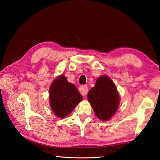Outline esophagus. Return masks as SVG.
Segmentation results:
<instances>
[{
    "mask_svg": "<svg viewBox=\"0 0 160 160\" xmlns=\"http://www.w3.org/2000/svg\"><path fill=\"white\" fill-rule=\"evenodd\" d=\"M79 90L81 94L85 96V95H86L88 93V88L86 85H81V86L79 88Z\"/></svg>",
    "mask_w": 160,
    "mask_h": 160,
    "instance_id": "1",
    "label": "esophagus"
}]
</instances>
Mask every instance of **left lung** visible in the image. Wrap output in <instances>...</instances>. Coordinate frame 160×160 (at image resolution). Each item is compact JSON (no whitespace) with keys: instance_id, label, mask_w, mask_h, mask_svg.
Listing matches in <instances>:
<instances>
[{"instance_id":"left-lung-1","label":"left lung","mask_w":160,"mask_h":160,"mask_svg":"<svg viewBox=\"0 0 160 160\" xmlns=\"http://www.w3.org/2000/svg\"><path fill=\"white\" fill-rule=\"evenodd\" d=\"M88 99L95 115L104 121L114 114L120 101L115 84L107 76L98 78L95 86L88 92Z\"/></svg>"}]
</instances>
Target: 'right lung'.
I'll return each instance as SVG.
<instances>
[{
  "label": "right lung",
  "mask_w": 160,
  "mask_h": 160,
  "mask_svg": "<svg viewBox=\"0 0 160 160\" xmlns=\"http://www.w3.org/2000/svg\"><path fill=\"white\" fill-rule=\"evenodd\" d=\"M51 107L56 116L64 118L82 101V96L73 84L61 75L53 81L49 90Z\"/></svg>",
  "instance_id": "add662e5"
}]
</instances>
